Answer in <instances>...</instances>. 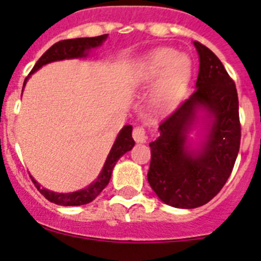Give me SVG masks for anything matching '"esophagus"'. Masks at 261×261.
<instances>
[{
    "label": "esophagus",
    "mask_w": 261,
    "mask_h": 261,
    "mask_svg": "<svg viewBox=\"0 0 261 261\" xmlns=\"http://www.w3.org/2000/svg\"><path fill=\"white\" fill-rule=\"evenodd\" d=\"M133 138H135V141L137 142V144H144V142H146L147 140V135H146V130H145L142 126H136L135 129H133Z\"/></svg>",
    "instance_id": "obj_1"
}]
</instances>
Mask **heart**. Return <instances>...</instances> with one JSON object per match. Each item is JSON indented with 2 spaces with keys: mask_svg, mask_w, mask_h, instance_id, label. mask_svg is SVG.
<instances>
[{
  "mask_svg": "<svg viewBox=\"0 0 261 261\" xmlns=\"http://www.w3.org/2000/svg\"><path fill=\"white\" fill-rule=\"evenodd\" d=\"M191 75L190 57L172 48H158L142 59L136 78L141 85H149L159 78L151 100L156 108L166 110L180 100L188 89Z\"/></svg>",
  "mask_w": 261,
  "mask_h": 261,
  "instance_id": "1",
  "label": "heart"
}]
</instances>
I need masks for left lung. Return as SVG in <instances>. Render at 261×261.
Returning <instances> with one entry per match:
<instances>
[{"label": "left lung", "instance_id": "obj_1", "mask_svg": "<svg viewBox=\"0 0 261 261\" xmlns=\"http://www.w3.org/2000/svg\"><path fill=\"white\" fill-rule=\"evenodd\" d=\"M199 53L196 91L159 124L150 142L147 181L165 204L181 209L211 201L229 179L241 145L238 94L234 81L209 48L193 41ZM204 125L199 147L189 144V133Z\"/></svg>", "mask_w": 261, "mask_h": 261}]
</instances>
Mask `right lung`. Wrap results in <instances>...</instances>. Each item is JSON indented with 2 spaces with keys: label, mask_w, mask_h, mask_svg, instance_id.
Listing matches in <instances>:
<instances>
[{
  "label": "right lung",
  "mask_w": 261,
  "mask_h": 261,
  "mask_svg": "<svg viewBox=\"0 0 261 261\" xmlns=\"http://www.w3.org/2000/svg\"><path fill=\"white\" fill-rule=\"evenodd\" d=\"M108 35H100L95 36V38H78V39H68V40H61L56 44H53L47 52L38 60L35 66L32 68L31 73L29 77L24 80L23 84V89L26 86L27 80L30 75L34 74L35 71H38L41 66L47 65L49 62L55 61H62V60H70V59H82V57H87L91 49L100 47L103 44V41ZM132 125H125L117 135L116 140H115L114 145L111 147L110 154L107 155L105 166H103L102 171L98 175L95 180L90 186L85 187L82 190L75 191V192L69 193H59L53 192V191L43 188L38 181L31 176L32 181L38 188L39 192L44 196L45 199L49 200L50 202L57 205H62V206H78V205H85L93 201L99 193L105 190L107 184L110 183L111 175H112V170H114L115 165L120 159V156H123L126 151L132 150V147L135 146V141L132 138Z\"/></svg>",
  "instance_id": "right-lung-1"
}]
</instances>
